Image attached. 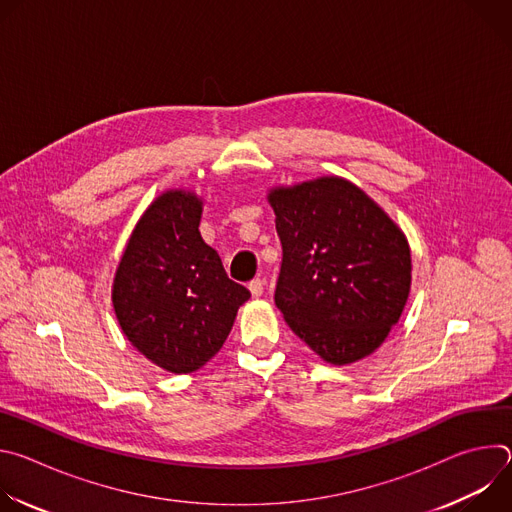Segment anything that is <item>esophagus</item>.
<instances>
[{"mask_svg":"<svg viewBox=\"0 0 512 512\" xmlns=\"http://www.w3.org/2000/svg\"><path fill=\"white\" fill-rule=\"evenodd\" d=\"M263 279H259V277H255V279H251L249 281V291H251V294L255 296V298H259L261 294H263Z\"/></svg>","mask_w":512,"mask_h":512,"instance_id":"esophagus-1","label":"esophagus"}]
</instances>
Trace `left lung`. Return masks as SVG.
I'll use <instances>...</instances> for the list:
<instances>
[{
    "label": "left lung",
    "mask_w": 512,
    "mask_h": 512,
    "mask_svg": "<svg viewBox=\"0 0 512 512\" xmlns=\"http://www.w3.org/2000/svg\"><path fill=\"white\" fill-rule=\"evenodd\" d=\"M269 202L283 253L275 306L287 326L332 364L375 352L409 296L405 235L336 176L275 188Z\"/></svg>",
    "instance_id": "obj_1"
}]
</instances>
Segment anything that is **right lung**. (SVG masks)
Masks as SVG:
<instances>
[{"label":"right lung","mask_w":512,"mask_h":512,"mask_svg":"<svg viewBox=\"0 0 512 512\" xmlns=\"http://www.w3.org/2000/svg\"><path fill=\"white\" fill-rule=\"evenodd\" d=\"M202 202L162 194L137 223L113 283V308L127 340L158 367L192 373L223 348L249 289L229 279L198 231Z\"/></svg>","instance_id":"1"}]
</instances>
